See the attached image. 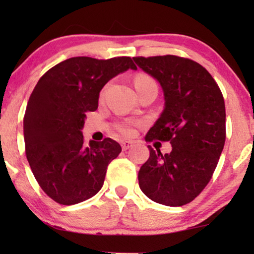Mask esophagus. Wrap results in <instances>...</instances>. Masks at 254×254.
<instances>
[{
    "instance_id": "1",
    "label": "esophagus",
    "mask_w": 254,
    "mask_h": 254,
    "mask_svg": "<svg viewBox=\"0 0 254 254\" xmlns=\"http://www.w3.org/2000/svg\"><path fill=\"white\" fill-rule=\"evenodd\" d=\"M133 144H134V142H131V141H123L121 142V148H123L124 151H126L129 148L133 147Z\"/></svg>"
}]
</instances>
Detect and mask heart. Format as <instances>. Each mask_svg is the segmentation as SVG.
Listing matches in <instances>:
<instances>
[{
    "mask_svg": "<svg viewBox=\"0 0 254 254\" xmlns=\"http://www.w3.org/2000/svg\"><path fill=\"white\" fill-rule=\"evenodd\" d=\"M151 83H155L151 78H149L148 76H138L135 81V86L141 85V84H151ZM134 126L135 124L133 123H124L118 126V129H119L120 133H123L126 136H130V135L134 134Z\"/></svg>",
    "mask_w": 254,
    "mask_h": 254,
    "instance_id": "heart-1",
    "label": "heart"
}]
</instances>
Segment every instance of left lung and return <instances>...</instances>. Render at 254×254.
Wrapping results in <instances>:
<instances>
[{
    "label": "left lung",
    "mask_w": 254,
    "mask_h": 254,
    "mask_svg": "<svg viewBox=\"0 0 254 254\" xmlns=\"http://www.w3.org/2000/svg\"><path fill=\"white\" fill-rule=\"evenodd\" d=\"M133 59L159 83L164 95V110L145 141L157 138L172 145L165 155L149 145L150 156L138 171V185L155 202L183 206L207 186L223 150V96L209 72L190 59L175 55Z\"/></svg>",
    "instance_id": "obj_1"
}]
</instances>
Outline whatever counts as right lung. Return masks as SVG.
<instances>
[{
	"label": "right lung",
	"mask_w": 254,
	"mask_h": 254,
	"mask_svg": "<svg viewBox=\"0 0 254 254\" xmlns=\"http://www.w3.org/2000/svg\"><path fill=\"white\" fill-rule=\"evenodd\" d=\"M128 69H137L128 57L70 58L45 72L31 93L24 116L26 158L44 192L60 204L96 195L107 165L120 154V144L109 137L85 145L82 129L104 85Z\"/></svg>",
	"instance_id": "obj_1"
}]
</instances>
